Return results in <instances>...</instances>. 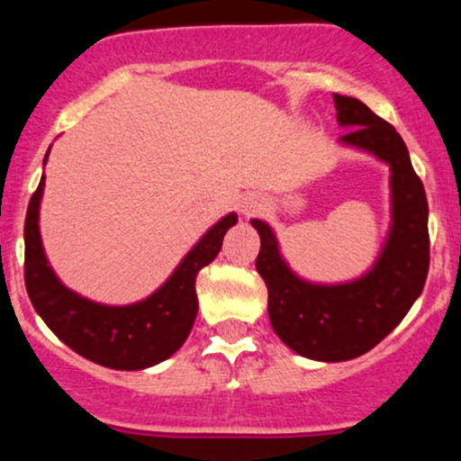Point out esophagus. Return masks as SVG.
Segmentation results:
<instances>
[{
  "mask_svg": "<svg viewBox=\"0 0 461 461\" xmlns=\"http://www.w3.org/2000/svg\"><path fill=\"white\" fill-rule=\"evenodd\" d=\"M240 208H242V212H245V214H253L258 208H260V203H258V201H245Z\"/></svg>",
  "mask_w": 461,
  "mask_h": 461,
  "instance_id": "obj_1",
  "label": "esophagus"
}]
</instances>
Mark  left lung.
I'll return each mask as SVG.
<instances>
[{"instance_id":"1","label":"left lung","mask_w":461,"mask_h":461,"mask_svg":"<svg viewBox=\"0 0 461 461\" xmlns=\"http://www.w3.org/2000/svg\"><path fill=\"white\" fill-rule=\"evenodd\" d=\"M340 140L390 164L393 227L375 267L348 284L321 285L299 279L279 256L273 230L260 234L256 268L268 288V319L285 347L319 362H345L370 351L403 321L429 273L427 194L410 162L403 139L388 121L356 97L333 93Z\"/></svg>"}]
</instances>
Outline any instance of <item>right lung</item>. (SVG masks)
<instances>
[{
    "mask_svg": "<svg viewBox=\"0 0 461 461\" xmlns=\"http://www.w3.org/2000/svg\"><path fill=\"white\" fill-rule=\"evenodd\" d=\"M43 186L45 177H41L30 199L23 230L25 288L41 319L67 347L105 368L140 370L171 357L186 342L197 319V273L219 256L223 236L236 225V214L223 216L201 238L151 297L113 308L68 290L47 264L39 231Z\"/></svg>",
    "mask_w": 461,
    "mask_h": 461,
    "instance_id": "obj_1",
    "label": "right lung"
}]
</instances>
